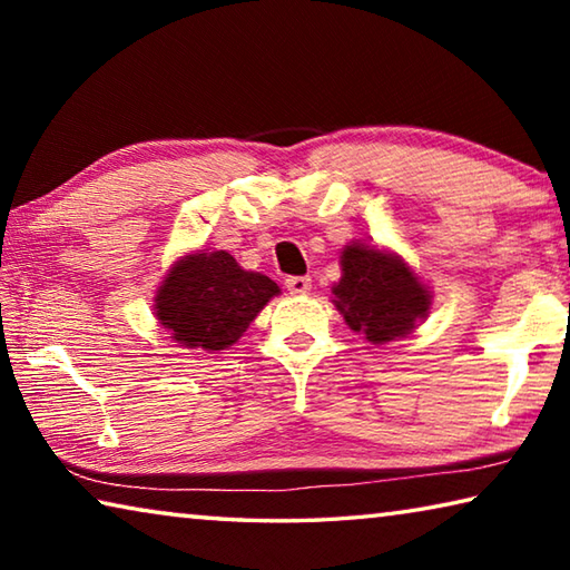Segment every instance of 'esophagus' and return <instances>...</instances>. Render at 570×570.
Here are the masks:
<instances>
[{
  "label": "esophagus",
  "instance_id": "esophagus-1",
  "mask_svg": "<svg viewBox=\"0 0 570 570\" xmlns=\"http://www.w3.org/2000/svg\"><path fill=\"white\" fill-rule=\"evenodd\" d=\"M286 288H288V294H294V296L306 294L308 288H312V278H308V276H288Z\"/></svg>",
  "mask_w": 570,
  "mask_h": 570
}]
</instances>
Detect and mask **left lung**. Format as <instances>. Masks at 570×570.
I'll use <instances>...</instances> for the list:
<instances>
[{
	"label": "left lung",
	"mask_w": 570,
	"mask_h": 570,
	"mask_svg": "<svg viewBox=\"0 0 570 570\" xmlns=\"http://www.w3.org/2000/svg\"><path fill=\"white\" fill-rule=\"evenodd\" d=\"M342 282L332 288L334 304L350 330L374 344L410 334L428 314V288L397 256L352 244L342 254Z\"/></svg>",
	"instance_id": "left-lung-1"
}]
</instances>
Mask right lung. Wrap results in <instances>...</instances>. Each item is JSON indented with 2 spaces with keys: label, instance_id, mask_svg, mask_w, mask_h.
Instances as JSON below:
<instances>
[{
  "label": "right lung",
  "instance_id": "right-lung-1",
  "mask_svg": "<svg viewBox=\"0 0 570 570\" xmlns=\"http://www.w3.org/2000/svg\"><path fill=\"white\" fill-rule=\"evenodd\" d=\"M276 294L272 278L244 272L226 250L190 254L170 268L156 314L178 344L218 352L238 342Z\"/></svg>",
  "mask_w": 570,
  "mask_h": 570
}]
</instances>
